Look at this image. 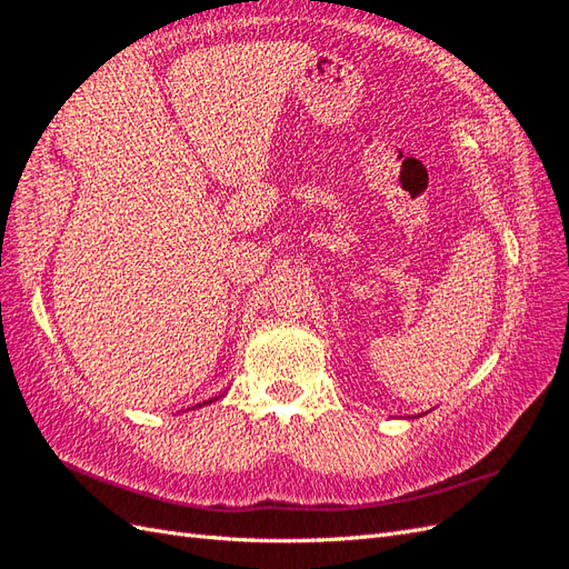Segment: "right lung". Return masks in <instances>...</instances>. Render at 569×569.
<instances>
[{"mask_svg":"<svg viewBox=\"0 0 569 569\" xmlns=\"http://www.w3.org/2000/svg\"><path fill=\"white\" fill-rule=\"evenodd\" d=\"M211 401H216V399H209V401H203V403H199V406H206V403H211Z\"/></svg>","mask_w":569,"mask_h":569,"instance_id":"add662e5","label":"right lung"}]
</instances>
